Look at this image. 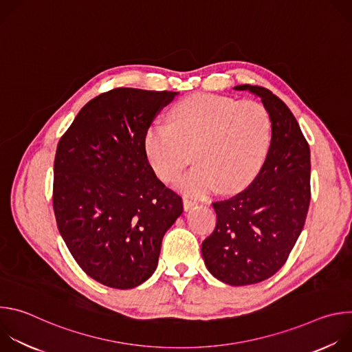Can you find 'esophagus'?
Returning a JSON list of instances; mask_svg holds the SVG:
<instances>
[{
  "label": "esophagus",
  "mask_w": 352,
  "mask_h": 352,
  "mask_svg": "<svg viewBox=\"0 0 352 352\" xmlns=\"http://www.w3.org/2000/svg\"><path fill=\"white\" fill-rule=\"evenodd\" d=\"M182 204H184V209H185V210H189L190 208H193L195 205H197L196 200L189 199V197H186V196L182 199Z\"/></svg>",
  "instance_id": "obj_1"
}]
</instances>
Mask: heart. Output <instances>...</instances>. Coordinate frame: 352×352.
<instances>
[{
    "instance_id": "obj_1",
    "label": "heart",
    "mask_w": 352,
    "mask_h": 352,
    "mask_svg": "<svg viewBox=\"0 0 352 352\" xmlns=\"http://www.w3.org/2000/svg\"><path fill=\"white\" fill-rule=\"evenodd\" d=\"M272 136L265 106L216 94H193L170 113V125L152 124L143 139L146 157L164 181L192 160L197 164L174 181L190 195H205L219 185L236 189L261 168Z\"/></svg>"
}]
</instances>
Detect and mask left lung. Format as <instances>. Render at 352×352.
<instances>
[{
    "label": "left lung",
    "mask_w": 352,
    "mask_h": 352,
    "mask_svg": "<svg viewBox=\"0 0 352 352\" xmlns=\"http://www.w3.org/2000/svg\"><path fill=\"white\" fill-rule=\"evenodd\" d=\"M261 97L272 121L266 160L243 190L217 200V224L202 243L209 272L230 285L261 283L287 262L311 202V150L295 117L266 87L241 85Z\"/></svg>",
    "instance_id": "1"
}]
</instances>
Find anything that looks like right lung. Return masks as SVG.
Here are the masks:
<instances>
[{
  "label": "right lung",
  "mask_w": 352,
  "mask_h": 352,
  "mask_svg": "<svg viewBox=\"0 0 352 352\" xmlns=\"http://www.w3.org/2000/svg\"><path fill=\"white\" fill-rule=\"evenodd\" d=\"M177 91L117 87L98 94L61 136L53 208L71 255L93 280L128 289L157 267L182 199L148 164L143 139Z\"/></svg>",
  "instance_id": "1"
}]
</instances>
